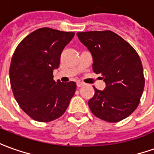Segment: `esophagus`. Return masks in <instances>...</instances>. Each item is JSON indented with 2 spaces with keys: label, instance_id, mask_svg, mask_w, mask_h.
I'll return each instance as SVG.
<instances>
[{
  "label": "esophagus",
  "instance_id": "obj_1",
  "mask_svg": "<svg viewBox=\"0 0 154 154\" xmlns=\"http://www.w3.org/2000/svg\"><path fill=\"white\" fill-rule=\"evenodd\" d=\"M84 85V83L83 82H77V86L78 87V88H80V87H82Z\"/></svg>",
  "mask_w": 154,
  "mask_h": 154
}]
</instances>
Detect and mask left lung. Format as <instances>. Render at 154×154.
Masks as SVG:
<instances>
[{
	"label": "left lung",
	"mask_w": 154,
	"mask_h": 154,
	"mask_svg": "<svg viewBox=\"0 0 154 154\" xmlns=\"http://www.w3.org/2000/svg\"><path fill=\"white\" fill-rule=\"evenodd\" d=\"M81 42L92 53V69L101 74L105 90L94 88L95 94L88 106L97 118L118 122L137 108L145 79L140 57L135 49L111 31L77 32Z\"/></svg>",
	"instance_id": "left-lung-1"
}]
</instances>
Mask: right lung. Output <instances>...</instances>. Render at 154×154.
<instances>
[{"instance_id": "add662e5", "label": "right lung", "mask_w": 154, "mask_h": 154, "mask_svg": "<svg viewBox=\"0 0 154 154\" xmlns=\"http://www.w3.org/2000/svg\"><path fill=\"white\" fill-rule=\"evenodd\" d=\"M74 32L42 27L30 33L14 51L10 82L19 106L32 119L53 121L66 112L76 92L74 82L53 80L63 50Z\"/></svg>"}]
</instances>
